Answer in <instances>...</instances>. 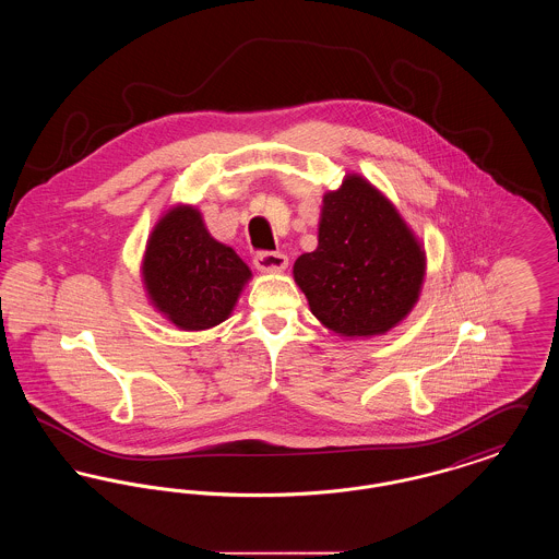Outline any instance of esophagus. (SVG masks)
<instances>
[{
  "label": "esophagus",
  "mask_w": 559,
  "mask_h": 559,
  "mask_svg": "<svg viewBox=\"0 0 559 559\" xmlns=\"http://www.w3.org/2000/svg\"><path fill=\"white\" fill-rule=\"evenodd\" d=\"M253 264H255V267H258L260 272H264V274H278V272H285V270H287L289 260H287V255H283V253L262 251V253L255 255Z\"/></svg>",
  "instance_id": "34e87169"
}]
</instances>
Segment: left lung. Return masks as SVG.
<instances>
[{
    "label": "left lung",
    "mask_w": 559,
    "mask_h": 559,
    "mask_svg": "<svg viewBox=\"0 0 559 559\" xmlns=\"http://www.w3.org/2000/svg\"><path fill=\"white\" fill-rule=\"evenodd\" d=\"M424 242L360 174L322 197L319 247L293 278L320 324L346 340L385 335L411 314L426 281Z\"/></svg>",
    "instance_id": "obj_1"
}]
</instances>
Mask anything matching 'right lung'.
<instances>
[{
    "label": "right lung",
    "instance_id": "obj_1",
    "mask_svg": "<svg viewBox=\"0 0 559 559\" xmlns=\"http://www.w3.org/2000/svg\"><path fill=\"white\" fill-rule=\"evenodd\" d=\"M148 304L180 331H207L228 319L251 270L213 239L194 205H171L153 226L140 262Z\"/></svg>",
    "mask_w": 559,
    "mask_h": 559
}]
</instances>
